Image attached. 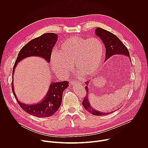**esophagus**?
Segmentation results:
<instances>
[{
    "label": "esophagus",
    "mask_w": 148,
    "mask_h": 148,
    "mask_svg": "<svg viewBox=\"0 0 148 148\" xmlns=\"http://www.w3.org/2000/svg\"><path fill=\"white\" fill-rule=\"evenodd\" d=\"M71 84H81V83H80V82H78V81H72V82H71Z\"/></svg>",
    "instance_id": "1"
}]
</instances>
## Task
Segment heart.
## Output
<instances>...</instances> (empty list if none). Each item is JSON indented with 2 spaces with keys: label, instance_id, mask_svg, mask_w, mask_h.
Segmentation results:
<instances>
[{
  "label": "heart",
  "instance_id": "b5f03b06",
  "mask_svg": "<svg viewBox=\"0 0 148 148\" xmlns=\"http://www.w3.org/2000/svg\"><path fill=\"white\" fill-rule=\"evenodd\" d=\"M103 55L104 46L99 38L75 36L62 42L59 51L52 52L50 62L54 71L62 76L69 74L74 63L79 73L88 77L98 71Z\"/></svg>",
  "mask_w": 148,
  "mask_h": 148
}]
</instances>
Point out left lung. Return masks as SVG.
<instances>
[{
	"label": "left lung",
	"mask_w": 148,
	"mask_h": 148,
	"mask_svg": "<svg viewBox=\"0 0 148 148\" xmlns=\"http://www.w3.org/2000/svg\"><path fill=\"white\" fill-rule=\"evenodd\" d=\"M95 34L98 36L101 40L103 41V43L105 45V60H108L111 56L114 55H123L129 57L130 60L131 61L130 53L128 49L123 44L122 42L118 38V37L114 34L113 33L100 27H98L95 30ZM90 81L86 82V96L84 98L82 102L83 107L88 112L92 115L96 116H101L110 114L111 112H101L95 110L90 103L89 101V90H88V84Z\"/></svg>",
	"instance_id": "1"
}]
</instances>
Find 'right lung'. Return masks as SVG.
I'll use <instances>...</instances> for the list:
<instances>
[{
	"label": "right lung",
	"mask_w": 148,
	"mask_h": 148,
	"mask_svg": "<svg viewBox=\"0 0 148 148\" xmlns=\"http://www.w3.org/2000/svg\"><path fill=\"white\" fill-rule=\"evenodd\" d=\"M57 38L56 34L47 33L32 40L20 50L13 67L12 82L13 95L20 107L26 112L34 116L49 117L54 114L60 107L63 92L69 86V82L68 81L51 82L49 89L43 100L37 103L28 105L21 102L17 98L13 84L14 72L18 63L27 57H40L43 58L49 63L52 50Z\"/></svg>",
	"instance_id": "obj_1"
}]
</instances>
